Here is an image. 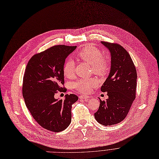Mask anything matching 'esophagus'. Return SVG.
Returning <instances> with one entry per match:
<instances>
[{"label": "esophagus", "mask_w": 159, "mask_h": 159, "mask_svg": "<svg viewBox=\"0 0 159 159\" xmlns=\"http://www.w3.org/2000/svg\"><path fill=\"white\" fill-rule=\"evenodd\" d=\"M79 98L80 99H88L89 98V96H85V95H81L79 96Z\"/></svg>", "instance_id": "esophagus-1"}]
</instances>
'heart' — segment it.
<instances>
[{"label": "heart", "instance_id": "b5f03b06", "mask_svg": "<svg viewBox=\"0 0 159 159\" xmlns=\"http://www.w3.org/2000/svg\"><path fill=\"white\" fill-rule=\"evenodd\" d=\"M77 56L80 59L92 65L94 73L99 75H105L109 70V60L107 57L103 55L97 47L94 45H88L80 51ZM75 62L73 60H67L63 67L64 75L71 78L74 75ZM98 85V80L94 78L80 79L72 84L73 88L82 93H87L92 88Z\"/></svg>", "mask_w": 159, "mask_h": 159}]
</instances>
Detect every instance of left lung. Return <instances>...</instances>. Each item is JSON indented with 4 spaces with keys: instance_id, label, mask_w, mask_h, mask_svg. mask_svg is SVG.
I'll list each match as a JSON object with an SVG mask.
<instances>
[{
    "instance_id": "obj_1",
    "label": "left lung",
    "mask_w": 159,
    "mask_h": 159,
    "mask_svg": "<svg viewBox=\"0 0 159 159\" xmlns=\"http://www.w3.org/2000/svg\"><path fill=\"white\" fill-rule=\"evenodd\" d=\"M110 51L111 68L110 74L101 88L107 92L108 98L102 101L94 113L98 122L107 126L122 122L127 116L136 98L137 73L128 52L120 45L101 42Z\"/></svg>"
}]
</instances>
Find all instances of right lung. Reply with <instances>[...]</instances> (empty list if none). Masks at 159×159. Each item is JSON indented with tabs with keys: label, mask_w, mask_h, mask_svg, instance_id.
I'll list each match as a JSON object with an SVG mask.
<instances>
[{
	"label": "right lung",
	"mask_w": 159,
	"mask_h": 159,
	"mask_svg": "<svg viewBox=\"0 0 159 159\" xmlns=\"http://www.w3.org/2000/svg\"><path fill=\"white\" fill-rule=\"evenodd\" d=\"M77 46L58 45L34 55L28 61L23 77V96L35 120L43 128L59 133L71 120V106L78 96L66 94L64 100L54 98L57 91H66L63 65Z\"/></svg>",
	"instance_id": "right-lung-1"
}]
</instances>
